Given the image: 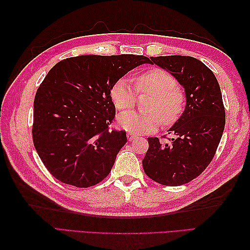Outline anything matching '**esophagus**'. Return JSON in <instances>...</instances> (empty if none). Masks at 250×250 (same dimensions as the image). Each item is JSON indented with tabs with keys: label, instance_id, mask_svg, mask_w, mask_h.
Returning a JSON list of instances; mask_svg holds the SVG:
<instances>
[{
	"label": "esophagus",
	"instance_id": "1",
	"mask_svg": "<svg viewBox=\"0 0 250 250\" xmlns=\"http://www.w3.org/2000/svg\"><path fill=\"white\" fill-rule=\"evenodd\" d=\"M126 137H128L129 141H133L136 137V135L133 134V133H131V132H128V133H126Z\"/></svg>",
	"mask_w": 250,
	"mask_h": 250
}]
</instances>
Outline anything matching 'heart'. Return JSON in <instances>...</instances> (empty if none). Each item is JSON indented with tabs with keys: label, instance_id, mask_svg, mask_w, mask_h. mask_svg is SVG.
I'll return each mask as SVG.
<instances>
[{
	"label": "heart",
	"instance_id": "obj_1",
	"mask_svg": "<svg viewBox=\"0 0 250 250\" xmlns=\"http://www.w3.org/2000/svg\"><path fill=\"white\" fill-rule=\"evenodd\" d=\"M135 88L126 78L117 81L110 90V98L116 108L128 111L136 102V93L151 95L147 113H125L118 117L120 128L131 133H151L161 125H172L178 120L185 109L186 98L180 88L176 87V79L168 72L159 67L150 68L136 76Z\"/></svg>",
	"mask_w": 250,
	"mask_h": 250
}]
</instances>
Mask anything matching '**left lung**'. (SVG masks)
<instances>
[{"label":"left lung","mask_w":250,"mask_h":250,"mask_svg":"<svg viewBox=\"0 0 250 250\" xmlns=\"http://www.w3.org/2000/svg\"><path fill=\"white\" fill-rule=\"evenodd\" d=\"M150 59L177 79L187 100L183 115L168 130L173 139L163 143L148 137L143 160L148 177L174 187L198 177L213 160L225 130V106L217 78L203 62L177 55Z\"/></svg>","instance_id":"obj_1"}]
</instances>
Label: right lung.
Masks as SVG:
<instances>
[{
    "instance_id": "right-lung-1",
    "label": "right lung",
    "mask_w": 250,
    "mask_h": 250,
    "mask_svg": "<svg viewBox=\"0 0 250 250\" xmlns=\"http://www.w3.org/2000/svg\"><path fill=\"white\" fill-rule=\"evenodd\" d=\"M149 58L84 55L58 62L37 89L32 137L48 172L66 185L88 188L113 167L126 143L125 131L110 129L114 83Z\"/></svg>"
}]
</instances>
